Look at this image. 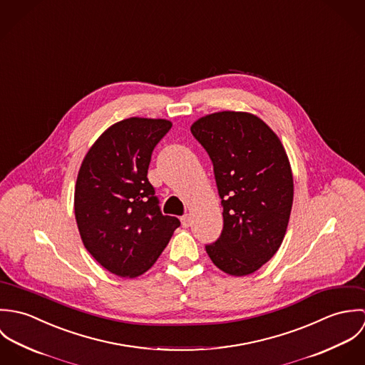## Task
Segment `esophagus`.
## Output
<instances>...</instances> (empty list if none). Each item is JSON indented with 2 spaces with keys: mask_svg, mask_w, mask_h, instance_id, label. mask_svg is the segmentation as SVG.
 Returning a JSON list of instances; mask_svg holds the SVG:
<instances>
[{
  "mask_svg": "<svg viewBox=\"0 0 365 365\" xmlns=\"http://www.w3.org/2000/svg\"><path fill=\"white\" fill-rule=\"evenodd\" d=\"M181 223H182V226H184V227H188V226H190V223H191L190 216H188V215L182 216V217H181Z\"/></svg>",
  "mask_w": 365,
  "mask_h": 365,
  "instance_id": "34e87169",
  "label": "esophagus"
}]
</instances>
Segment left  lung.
<instances>
[{
    "mask_svg": "<svg viewBox=\"0 0 365 365\" xmlns=\"http://www.w3.org/2000/svg\"><path fill=\"white\" fill-rule=\"evenodd\" d=\"M213 163L223 230L212 262L233 277L253 274L278 252L289 222L294 178L275 132L250 112L222 110L191 125Z\"/></svg>",
    "mask_w": 365,
    "mask_h": 365,
    "instance_id": "left-lung-1",
    "label": "left lung"
}]
</instances>
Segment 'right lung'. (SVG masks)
Wrapping results in <instances>:
<instances>
[{"label":"right lung","mask_w":365,"mask_h":365,"mask_svg":"<svg viewBox=\"0 0 365 365\" xmlns=\"http://www.w3.org/2000/svg\"><path fill=\"white\" fill-rule=\"evenodd\" d=\"M167 119L128 118L94 142L78 170L74 213L86 249L109 272L136 278L156 262L180 220L164 216L148 180Z\"/></svg>","instance_id":"obj_1"}]
</instances>
